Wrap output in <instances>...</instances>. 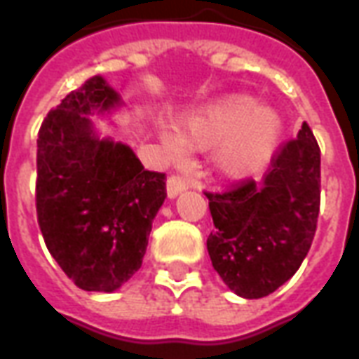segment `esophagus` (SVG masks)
<instances>
[{"label":"esophagus","instance_id":"1","mask_svg":"<svg viewBox=\"0 0 359 359\" xmlns=\"http://www.w3.org/2000/svg\"><path fill=\"white\" fill-rule=\"evenodd\" d=\"M188 188V182L179 175H172L167 179V198L172 200V198H177L179 194H182L184 190Z\"/></svg>","mask_w":359,"mask_h":359}]
</instances>
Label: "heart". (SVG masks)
Returning <instances> with one entry per match:
<instances>
[{
  "mask_svg": "<svg viewBox=\"0 0 359 359\" xmlns=\"http://www.w3.org/2000/svg\"><path fill=\"white\" fill-rule=\"evenodd\" d=\"M283 130L278 113L262 107L252 95L233 94L188 115L179 134L161 126L157 136L171 156H180L184 146L200 151L215 148L217 171L226 179H246L269 163Z\"/></svg>",
  "mask_w": 359,
  "mask_h": 359,
  "instance_id": "heart-1",
  "label": "heart"
}]
</instances>
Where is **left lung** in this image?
<instances>
[{"mask_svg":"<svg viewBox=\"0 0 359 359\" xmlns=\"http://www.w3.org/2000/svg\"><path fill=\"white\" fill-rule=\"evenodd\" d=\"M321 154L306 123L271 161L262 182L205 194L213 217L211 265L241 298L275 292L308 256L319 215Z\"/></svg>","mask_w":359,"mask_h":359,"instance_id":"8db88e82","label":"left lung"}]
</instances>
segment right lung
Returning <instances> with one entry per match:
<instances>
[{"label":"right lung","instance_id":"obj_1","mask_svg":"<svg viewBox=\"0 0 359 359\" xmlns=\"http://www.w3.org/2000/svg\"><path fill=\"white\" fill-rule=\"evenodd\" d=\"M123 105L95 74L48 113L38 134L40 231L59 267L88 292H115L140 269L167 196L163 172L146 171L130 146L95 128L92 115Z\"/></svg>","mask_w":359,"mask_h":359}]
</instances>
